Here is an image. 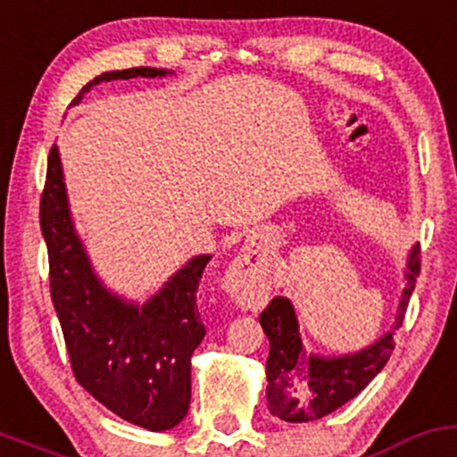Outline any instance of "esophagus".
Instances as JSON below:
<instances>
[{"mask_svg":"<svg viewBox=\"0 0 457 457\" xmlns=\"http://www.w3.org/2000/svg\"><path fill=\"white\" fill-rule=\"evenodd\" d=\"M254 272H257V266H253V263L248 262V257L235 259V262L230 263V268L227 272V287L235 294L246 292L250 278H254L253 277Z\"/></svg>","mask_w":457,"mask_h":457,"instance_id":"esophagus-1","label":"esophagus"}]
</instances>
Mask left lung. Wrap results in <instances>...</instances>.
Masks as SVG:
<instances>
[{
	"label": "left lung",
	"mask_w": 457,
	"mask_h": 457,
	"mask_svg": "<svg viewBox=\"0 0 457 457\" xmlns=\"http://www.w3.org/2000/svg\"><path fill=\"white\" fill-rule=\"evenodd\" d=\"M420 274V246L411 248L407 262V287L401 296L396 325H403L405 309ZM270 340L266 364L268 405L274 416L287 423H309L322 419L360 395L390 360L395 351L392 331L375 345L345 357L309 355L301 342L294 307L287 298L277 296L259 316Z\"/></svg>",
	"instance_id": "obj_1"
}]
</instances>
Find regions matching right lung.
I'll return each instance as SVG.
<instances>
[{
    "label": "right lung",
    "mask_w": 457,
    "mask_h": 457,
    "mask_svg": "<svg viewBox=\"0 0 457 457\" xmlns=\"http://www.w3.org/2000/svg\"><path fill=\"white\" fill-rule=\"evenodd\" d=\"M165 73L154 67L106 71L87 82L71 104L100 82ZM38 218L50 259L52 303L78 384L129 423L150 431L179 425L189 410L191 353L207 331L195 292L211 254L191 259L144 307L112 296L93 274L73 230L56 145L47 156Z\"/></svg>",
    "instance_id": "add662e5"
}]
</instances>
